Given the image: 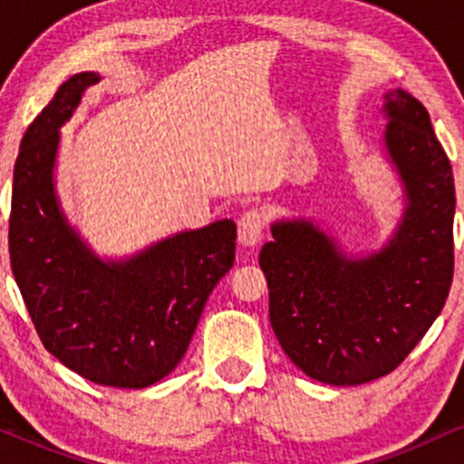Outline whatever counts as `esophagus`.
Masks as SVG:
<instances>
[{"instance_id":"34e87169","label":"esophagus","mask_w":464,"mask_h":464,"mask_svg":"<svg viewBox=\"0 0 464 464\" xmlns=\"http://www.w3.org/2000/svg\"><path fill=\"white\" fill-rule=\"evenodd\" d=\"M264 214L259 209H248L244 211L242 218L237 220V242L242 246H255V244L262 242L264 237Z\"/></svg>"}]
</instances>
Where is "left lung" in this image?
Segmentation results:
<instances>
[{
    "instance_id": "left-lung-1",
    "label": "left lung",
    "mask_w": 464,
    "mask_h": 464,
    "mask_svg": "<svg viewBox=\"0 0 464 464\" xmlns=\"http://www.w3.org/2000/svg\"><path fill=\"white\" fill-rule=\"evenodd\" d=\"M382 111L388 159L406 194L386 246L347 257L312 220H281L259 253L281 349L305 375L332 386L395 371L443 310L454 276L450 159L417 98L392 89Z\"/></svg>"
}]
</instances>
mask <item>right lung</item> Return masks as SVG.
Returning <instances> with one entry per match:
<instances>
[{
  "mask_svg": "<svg viewBox=\"0 0 464 464\" xmlns=\"http://www.w3.org/2000/svg\"><path fill=\"white\" fill-rule=\"evenodd\" d=\"M100 76L58 87L21 140L13 174L10 266L41 343L84 380L146 388L188 351L205 303L236 259V222L165 237L102 262L67 222L54 188L61 126Z\"/></svg>",
  "mask_w": 464,
  "mask_h": 464,
  "instance_id": "obj_1",
  "label": "right lung"
}]
</instances>
